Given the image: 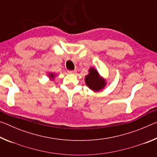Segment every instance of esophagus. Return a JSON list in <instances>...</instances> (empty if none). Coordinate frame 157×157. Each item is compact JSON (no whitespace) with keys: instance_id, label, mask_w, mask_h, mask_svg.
<instances>
[{"instance_id":"obj_1","label":"esophagus","mask_w":157,"mask_h":157,"mask_svg":"<svg viewBox=\"0 0 157 157\" xmlns=\"http://www.w3.org/2000/svg\"><path fill=\"white\" fill-rule=\"evenodd\" d=\"M77 72L76 70H74V71H68V73H70V74H75Z\"/></svg>"}]
</instances>
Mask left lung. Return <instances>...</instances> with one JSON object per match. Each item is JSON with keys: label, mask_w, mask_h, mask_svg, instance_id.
I'll use <instances>...</instances> for the list:
<instances>
[{"label": "left lung", "mask_w": 157, "mask_h": 157, "mask_svg": "<svg viewBox=\"0 0 157 157\" xmlns=\"http://www.w3.org/2000/svg\"><path fill=\"white\" fill-rule=\"evenodd\" d=\"M89 73L85 77V82L89 89L94 91H98L103 89L106 85L104 79L100 77L99 73L94 68H91Z\"/></svg>", "instance_id": "left-lung-1"}]
</instances>
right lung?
<instances>
[{
	"mask_svg": "<svg viewBox=\"0 0 157 157\" xmlns=\"http://www.w3.org/2000/svg\"><path fill=\"white\" fill-rule=\"evenodd\" d=\"M49 75H50V76H49V77H50V78H51L52 79L54 78V77H55V75H54V74H52V73H50Z\"/></svg>",
	"mask_w": 157,
	"mask_h": 157,
	"instance_id": "right-lung-1",
	"label": "right lung"
}]
</instances>
